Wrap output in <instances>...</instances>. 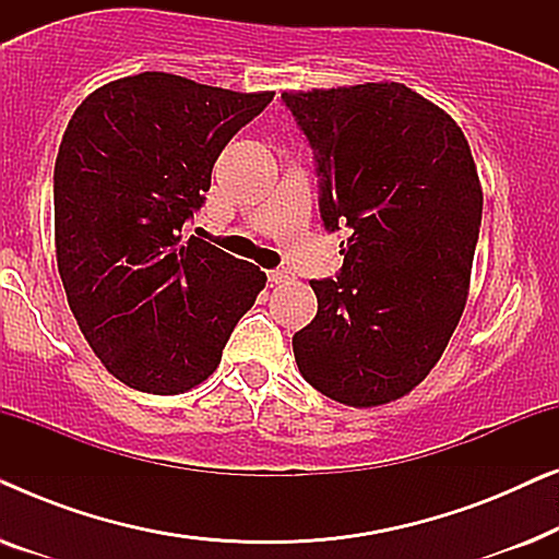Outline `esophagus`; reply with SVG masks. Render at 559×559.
Wrapping results in <instances>:
<instances>
[{"instance_id": "1", "label": "esophagus", "mask_w": 559, "mask_h": 559, "mask_svg": "<svg viewBox=\"0 0 559 559\" xmlns=\"http://www.w3.org/2000/svg\"><path fill=\"white\" fill-rule=\"evenodd\" d=\"M266 280H270L272 285H280V282L289 280V272L287 270H266Z\"/></svg>"}]
</instances>
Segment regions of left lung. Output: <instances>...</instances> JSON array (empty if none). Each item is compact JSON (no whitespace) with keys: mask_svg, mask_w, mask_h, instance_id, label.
Returning a JSON list of instances; mask_svg holds the SVG:
<instances>
[{"mask_svg":"<svg viewBox=\"0 0 559 559\" xmlns=\"http://www.w3.org/2000/svg\"><path fill=\"white\" fill-rule=\"evenodd\" d=\"M310 142L325 231L346 228L318 316L293 335L320 394L377 407L440 361L471 285L484 193L468 140L404 83L282 94Z\"/></svg>","mask_w":559,"mask_h":559,"instance_id":"1","label":"left lung"}]
</instances>
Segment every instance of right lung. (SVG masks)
Returning <instances> with one entry per match:
<instances>
[{"instance_id":"obj_1","label":"right lung","mask_w":559,"mask_h":559,"mask_svg":"<svg viewBox=\"0 0 559 559\" xmlns=\"http://www.w3.org/2000/svg\"><path fill=\"white\" fill-rule=\"evenodd\" d=\"M274 98L147 71L96 88L68 121L52 201L68 305L127 386L180 394L216 371L266 274L190 236L211 170Z\"/></svg>"}]
</instances>
